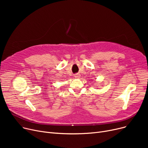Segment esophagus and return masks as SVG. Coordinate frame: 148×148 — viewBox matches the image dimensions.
<instances>
[{"label": "esophagus", "mask_w": 148, "mask_h": 148, "mask_svg": "<svg viewBox=\"0 0 148 148\" xmlns=\"http://www.w3.org/2000/svg\"><path fill=\"white\" fill-rule=\"evenodd\" d=\"M74 77L77 79H79V78H80V75L78 74H76L74 75Z\"/></svg>", "instance_id": "esophagus-1"}]
</instances>
